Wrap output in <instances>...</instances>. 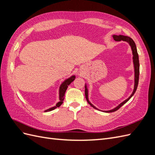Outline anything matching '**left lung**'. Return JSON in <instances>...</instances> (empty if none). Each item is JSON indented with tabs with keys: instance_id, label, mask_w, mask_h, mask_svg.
<instances>
[{
	"instance_id": "1",
	"label": "left lung",
	"mask_w": 155,
	"mask_h": 155,
	"mask_svg": "<svg viewBox=\"0 0 155 155\" xmlns=\"http://www.w3.org/2000/svg\"><path fill=\"white\" fill-rule=\"evenodd\" d=\"M113 38L116 41H127V43H129L130 46H131V49H132V51H133V63H134V90H133V92L132 93V94H131L129 98H127L126 100H125L124 101H123L122 103H121V104L118 106L116 107V108H114V109H112L110 110H107V111H104V112H114V111H116L117 110H118L120 108L124 105L125 103L127 102L130 98L131 97H132L134 94L135 93L136 91H137V87H138V81H139V73H140V63H139V59H138V52H137V46H136V45H135V43L134 42V41L130 38V37H127V36H124V35H113ZM85 97L87 99V102L88 103L89 105H91L93 108H94L95 109H97V110H99L97 109L96 107H95L92 104H91L90 101H88V90L87 88V86L85 85Z\"/></svg>"
}]
</instances>
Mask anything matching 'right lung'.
I'll list each match as a JSON object with an SVG mask.
<instances>
[{"mask_svg": "<svg viewBox=\"0 0 155 155\" xmlns=\"http://www.w3.org/2000/svg\"><path fill=\"white\" fill-rule=\"evenodd\" d=\"M75 78H76V77H75V76H72L70 77V78L67 79V80H65V81L61 84V87H60V88H59V100H60V101L58 102V104H56V105H55V107H52V108H50V109L45 110V112L52 110L55 109V108L59 107H60L61 105H62L63 101L64 100V94H65V92H66L67 89V88H68V86L74 80Z\"/></svg>", "mask_w": 155, "mask_h": 155, "instance_id": "obj_1", "label": "right lung"}]
</instances>
